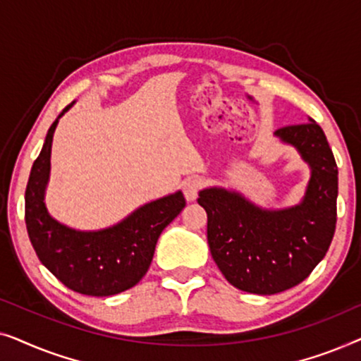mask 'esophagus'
I'll return each mask as SVG.
<instances>
[{"mask_svg": "<svg viewBox=\"0 0 361 361\" xmlns=\"http://www.w3.org/2000/svg\"><path fill=\"white\" fill-rule=\"evenodd\" d=\"M202 187V180L197 179V177H190V179H187L184 184H182V189H184V195L185 199L192 202L197 199V195H199V190Z\"/></svg>", "mask_w": 361, "mask_h": 361, "instance_id": "obj_1", "label": "esophagus"}]
</instances>
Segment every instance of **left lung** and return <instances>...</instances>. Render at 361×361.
Returning <instances> with one entry per match:
<instances>
[{"mask_svg":"<svg viewBox=\"0 0 361 361\" xmlns=\"http://www.w3.org/2000/svg\"><path fill=\"white\" fill-rule=\"evenodd\" d=\"M274 136L310 169L299 204L263 209L225 187H207L197 199L207 212V240L221 274L236 289L261 295L302 283L324 259L337 224L338 169L322 128L309 118Z\"/></svg>","mask_w":361,"mask_h":361,"instance_id":"8db88e82","label":"left lung"}]
</instances>
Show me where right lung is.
I'll return each mask as SVG.
<instances>
[{"label": "right lung", "instance_id": "obj_1", "mask_svg": "<svg viewBox=\"0 0 361 361\" xmlns=\"http://www.w3.org/2000/svg\"><path fill=\"white\" fill-rule=\"evenodd\" d=\"M66 106L49 128L41 154L34 161L26 187V226L41 263L68 289L105 298L133 288L149 269L162 230L185 207L180 190L131 212L102 230H75L49 214L46 189L51 177L52 137Z\"/></svg>", "mask_w": 361, "mask_h": 361}]
</instances>
